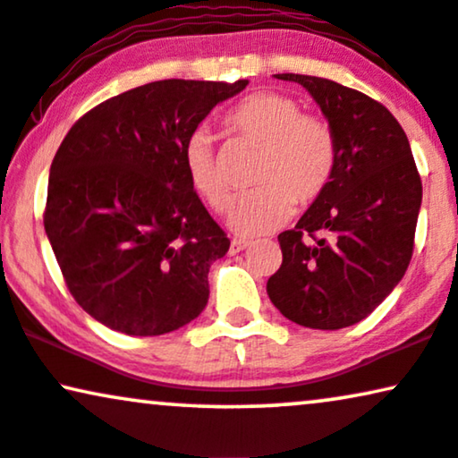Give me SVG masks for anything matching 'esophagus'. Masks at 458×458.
Instances as JSON below:
<instances>
[{
	"label": "esophagus",
	"mask_w": 458,
	"mask_h": 458,
	"mask_svg": "<svg viewBox=\"0 0 458 458\" xmlns=\"http://www.w3.org/2000/svg\"><path fill=\"white\" fill-rule=\"evenodd\" d=\"M247 247H251V242L249 241H241V239H233V242H230V253H241V251H245Z\"/></svg>",
	"instance_id": "34e87169"
}]
</instances>
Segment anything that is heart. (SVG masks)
I'll return each instance as SVG.
<instances>
[{
  "instance_id": "heart-1",
  "label": "heart",
  "mask_w": 458,
  "mask_h": 458,
  "mask_svg": "<svg viewBox=\"0 0 458 458\" xmlns=\"http://www.w3.org/2000/svg\"><path fill=\"white\" fill-rule=\"evenodd\" d=\"M225 126L264 149L256 175L262 188L234 202L228 213L233 233L245 239L272 233L292 217L293 202L309 205L327 188L338 156L335 137L326 120L300 112L292 97L256 92L225 114ZM183 166L194 192L213 211H224L230 179L209 131L199 129L186 139Z\"/></svg>"
}]
</instances>
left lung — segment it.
<instances>
[{"label": "left lung", "instance_id": "8db88e82", "mask_svg": "<svg viewBox=\"0 0 458 458\" xmlns=\"http://www.w3.org/2000/svg\"><path fill=\"white\" fill-rule=\"evenodd\" d=\"M298 82L335 137L334 175L293 230L279 234L281 268L268 279L272 304L298 326L340 329L372 312L406 275L422 183L393 114L334 80L276 73ZM315 232H326L317 240ZM304 235L316 241L306 243Z\"/></svg>", "mask_w": 458, "mask_h": 458}]
</instances>
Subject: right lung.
<instances>
[{"label":"right lung","instance_id":"obj_1","mask_svg":"<svg viewBox=\"0 0 458 458\" xmlns=\"http://www.w3.org/2000/svg\"><path fill=\"white\" fill-rule=\"evenodd\" d=\"M249 80H160L82 115L50 166L44 228L92 319L160 335L205 310L211 264L230 241L183 166L186 139Z\"/></svg>","mask_w":458,"mask_h":458}]
</instances>
